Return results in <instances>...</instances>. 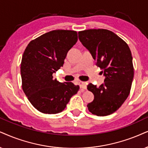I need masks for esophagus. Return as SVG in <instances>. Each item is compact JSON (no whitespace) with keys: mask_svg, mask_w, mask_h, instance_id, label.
<instances>
[{"mask_svg":"<svg viewBox=\"0 0 148 148\" xmlns=\"http://www.w3.org/2000/svg\"><path fill=\"white\" fill-rule=\"evenodd\" d=\"M79 85L82 90L87 89V85H86V83H84V82H79Z\"/></svg>","mask_w":148,"mask_h":148,"instance_id":"obj_1","label":"esophagus"}]
</instances>
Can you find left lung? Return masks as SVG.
Instances as JSON below:
<instances>
[{
	"label": "left lung",
	"mask_w": 148,
	"mask_h": 148,
	"mask_svg": "<svg viewBox=\"0 0 148 148\" xmlns=\"http://www.w3.org/2000/svg\"><path fill=\"white\" fill-rule=\"evenodd\" d=\"M82 44L90 52L105 79L100 87L89 84L94 100L87 104L93 115H111L122 105L130 94L134 68L131 51L122 39L106 29H88L78 32Z\"/></svg>",
	"instance_id": "8db88e82"
}]
</instances>
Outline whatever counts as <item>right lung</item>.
<instances>
[{
	"label": "right lung",
	"mask_w": 148,
	"mask_h": 148,
	"mask_svg": "<svg viewBox=\"0 0 148 148\" xmlns=\"http://www.w3.org/2000/svg\"><path fill=\"white\" fill-rule=\"evenodd\" d=\"M77 40L76 31L54 30L30 42L24 50L20 66L22 89L39 111L60 113L79 90L78 85L60 83L52 76Z\"/></svg>",
	"instance_id": "1"
}]
</instances>
